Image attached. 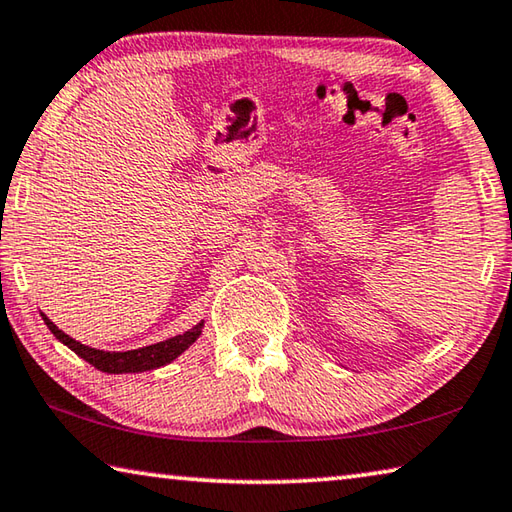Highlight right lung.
I'll return each instance as SVG.
<instances>
[{"instance_id":"obj_1","label":"right lung","mask_w":512,"mask_h":512,"mask_svg":"<svg viewBox=\"0 0 512 512\" xmlns=\"http://www.w3.org/2000/svg\"><path fill=\"white\" fill-rule=\"evenodd\" d=\"M40 316H42V320H45V325L51 329V334H54L60 343L67 345L69 350L79 354L81 359L92 363L97 370L110 372V375H121V372H144V370H155V368L167 366V363H171L173 359H178L180 354L189 348V345L196 343V339L201 336L203 325H205V323H198L196 327H192L185 334L171 336V339H167V341L146 345V348L126 350V352H108V350H97V348H90V345L79 343L69 334H65L63 329H58L45 314H40Z\"/></svg>"}]
</instances>
